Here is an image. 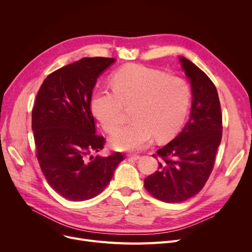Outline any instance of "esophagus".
<instances>
[{"mask_svg":"<svg viewBox=\"0 0 252 252\" xmlns=\"http://www.w3.org/2000/svg\"><path fill=\"white\" fill-rule=\"evenodd\" d=\"M127 157H129L130 159H134V160H138L140 158V155L137 154H127Z\"/></svg>","mask_w":252,"mask_h":252,"instance_id":"34e87169","label":"esophagus"}]
</instances>
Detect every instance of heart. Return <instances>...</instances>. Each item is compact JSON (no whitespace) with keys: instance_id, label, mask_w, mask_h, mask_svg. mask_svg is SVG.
Listing matches in <instances>:
<instances>
[{"instance_id":"b5f03b06","label":"heart","mask_w":252,"mask_h":252,"mask_svg":"<svg viewBox=\"0 0 252 252\" xmlns=\"http://www.w3.org/2000/svg\"><path fill=\"white\" fill-rule=\"evenodd\" d=\"M112 91L93 97L91 108L107 134L125 122L130 110V125L111 139L117 150H141L153 141L173 138L183 126L191 104V89L185 79L141 65H128L111 76Z\"/></svg>"}]
</instances>
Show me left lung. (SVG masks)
I'll use <instances>...</instances> for the list:
<instances>
[{"label":"left lung","instance_id":"left-lung-1","mask_svg":"<svg viewBox=\"0 0 252 252\" xmlns=\"http://www.w3.org/2000/svg\"><path fill=\"white\" fill-rule=\"evenodd\" d=\"M181 63L192 88L190 119L179 136L152 155L159 158L158 169L144 180L149 194L167 203L186 201L202 190L214 169L222 134L216 86L189 59L182 57Z\"/></svg>","mask_w":252,"mask_h":252}]
</instances>
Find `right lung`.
<instances>
[{"mask_svg":"<svg viewBox=\"0 0 252 252\" xmlns=\"http://www.w3.org/2000/svg\"><path fill=\"white\" fill-rule=\"evenodd\" d=\"M114 58H83L49 74L32 112L35 156L50 186L71 201L99 195L125 155L92 156L104 148L91 111L97 77Z\"/></svg>","mask_w":252,"mask_h":252,"instance_id":"add662e5","label":"right lung"}]
</instances>
